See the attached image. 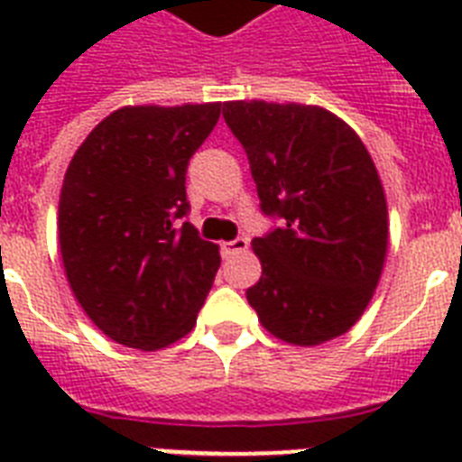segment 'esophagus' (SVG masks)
Segmentation results:
<instances>
[{
	"label": "esophagus",
	"mask_w": 462,
	"mask_h": 462,
	"mask_svg": "<svg viewBox=\"0 0 462 462\" xmlns=\"http://www.w3.org/2000/svg\"><path fill=\"white\" fill-rule=\"evenodd\" d=\"M220 249H223V256H235V254L246 252V249H249V239L237 237V239H232V242H223Z\"/></svg>",
	"instance_id": "1"
}]
</instances>
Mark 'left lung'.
<instances>
[{"label": "left lung", "mask_w": 462, "mask_h": 462, "mask_svg": "<svg viewBox=\"0 0 462 462\" xmlns=\"http://www.w3.org/2000/svg\"><path fill=\"white\" fill-rule=\"evenodd\" d=\"M223 117L245 146L266 216L252 242L261 278L246 290L261 326L290 345H321L365 314L388 252L383 184L362 139L319 105L232 100Z\"/></svg>", "instance_id": "obj_1"}]
</instances>
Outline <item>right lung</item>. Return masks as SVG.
<instances>
[{"mask_svg": "<svg viewBox=\"0 0 462 462\" xmlns=\"http://www.w3.org/2000/svg\"><path fill=\"white\" fill-rule=\"evenodd\" d=\"M220 103L126 105L86 136L60 194V252L71 292L115 343L160 350L194 328L220 249L187 216L189 158Z\"/></svg>", "mask_w": 462, "mask_h": 462, "instance_id": "right-lung-1", "label": "right lung"}]
</instances>
